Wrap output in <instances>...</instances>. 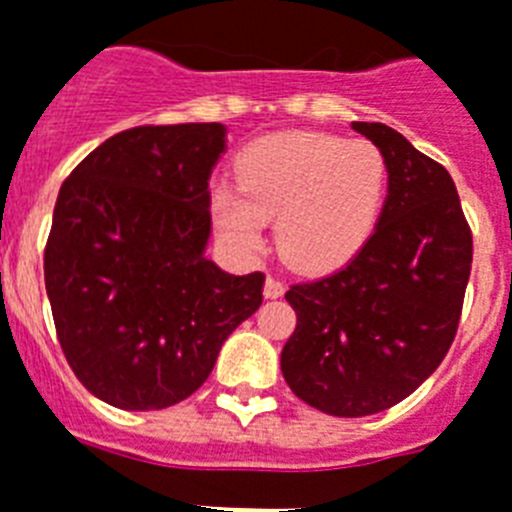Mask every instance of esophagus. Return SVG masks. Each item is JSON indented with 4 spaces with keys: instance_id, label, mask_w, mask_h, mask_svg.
Instances as JSON below:
<instances>
[{
    "instance_id": "1",
    "label": "esophagus",
    "mask_w": 512,
    "mask_h": 512,
    "mask_svg": "<svg viewBox=\"0 0 512 512\" xmlns=\"http://www.w3.org/2000/svg\"><path fill=\"white\" fill-rule=\"evenodd\" d=\"M283 291H286V286H283L281 278L268 276V281H265V296H268V299H278Z\"/></svg>"
}]
</instances>
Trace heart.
<instances>
[{
	"label": "heart",
	"instance_id": "heart-1",
	"mask_svg": "<svg viewBox=\"0 0 512 512\" xmlns=\"http://www.w3.org/2000/svg\"><path fill=\"white\" fill-rule=\"evenodd\" d=\"M388 190V163L369 140L286 132L249 145L234 184H218L210 210L244 255L265 247L276 219L281 255L302 270L341 268L375 229Z\"/></svg>",
	"mask_w": 512,
	"mask_h": 512
}]
</instances>
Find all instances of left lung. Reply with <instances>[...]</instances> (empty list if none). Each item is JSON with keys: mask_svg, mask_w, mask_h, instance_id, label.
<instances>
[{"mask_svg": "<svg viewBox=\"0 0 512 512\" xmlns=\"http://www.w3.org/2000/svg\"><path fill=\"white\" fill-rule=\"evenodd\" d=\"M388 163L377 229L341 270L289 286L296 328L281 351L296 398L369 416L414 393L448 354L474 239L448 169L380 122H354Z\"/></svg>", "mask_w": 512, "mask_h": 512, "instance_id": "left-lung-1", "label": "left lung"}]
</instances>
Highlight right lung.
Instances as JSON below:
<instances>
[{
  "label": "right lung",
  "mask_w": 512,
  "mask_h": 512,
  "mask_svg": "<svg viewBox=\"0 0 512 512\" xmlns=\"http://www.w3.org/2000/svg\"><path fill=\"white\" fill-rule=\"evenodd\" d=\"M218 122L132 127L64 179L44 252L64 359L101 401L166 409L195 393L223 341L263 304L265 273L203 255Z\"/></svg>",
  "instance_id": "obj_1"
}]
</instances>
